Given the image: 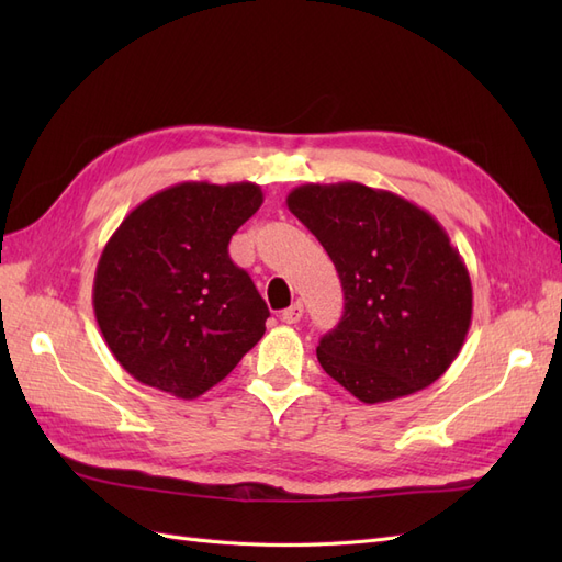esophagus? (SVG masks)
Returning <instances> with one entry per match:
<instances>
[{
    "mask_svg": "<svg viewBox=\"0 0 562 562\" xmlns=\"http://www.w3.org/2000/svg\"><path fill=\"white\" fill-rule=\"evenodd\" d=\"M302 314H304L302 302H295V304H291V307L281 312V321L283 323H291V326H293V323H297L302 318Z\"/></svg>",
    "mask_w": 562,
    "mask_h": 562,
    "instance_id": "1",
    "label": "esophagus"
}]
</instances>
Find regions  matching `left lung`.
Instances as JSON below:
<instances>
[{"mask_svg":"<svg viewBox=\"0 0 562 562\" xmlns=\"http://www.w3.org/2000/svg\"><path fill=\"white\" fill-rule=\"evenodd\" d=\"M285 203L345 291L342 321L316 347L321 368L370 405L431 386L473 314L469 269L448 232L413 201L361 182H307Z\"/></svg>","mask_w":562,"mask_h":562,"instance_id":"left-lung-1","label":"left lung"}]
</instances>
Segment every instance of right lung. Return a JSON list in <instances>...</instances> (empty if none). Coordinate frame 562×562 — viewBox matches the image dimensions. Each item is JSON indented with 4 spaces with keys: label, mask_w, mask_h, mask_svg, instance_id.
<instances>
[{
    "label": "right lung",
    "mask_w": 562,
    "mask_h": 562,
    "mask_svg": "<svg viewBox=\"0 0 562 562\" xmlns=\"http://www.w3.org/2000/svg\"><path fill=\"white\" fill-rule=\"evenodd\" d=\"M262 199L255 182H178L135 206L110 236L93 312L131 378L192 401L260 342L269 310L227 246Z\"/></svg>",
    "instance_id": "1"
}]
</instances>
